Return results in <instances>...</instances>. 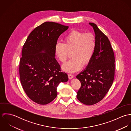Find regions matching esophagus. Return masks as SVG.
Instances as JSON below:
<instances>
[{"mask_svg": "<svg viewBox=\"0 0 131 131\" xmlns=\"http://www.w3.org/2000/svg\"><path fill=\"white\" fill-rule=\"evenodd\" d=\"M68 77H69V79H72L74 78V75L72 74H68Z\"/></svg>", "mask_w": 131, "mask_h": 131, "instance_id": "esophagus-1", "label": "esophagus"}]
</instances>
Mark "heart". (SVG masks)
<instances>
[{
  "label": "heart",
  "mask_w": 131,
  "mask_h": 131,
  "mask_svg": "<svg viewBox=\"0 0 131 131\" xmlns=\"http://www.w3.org/2000/svg\"><path fill=\"white\" fill-rule=\"evenodd\" d=\"M96 46V38L93 34L73 31L63 39V43H57L55 53L61 62H65L72 52V59L64 64L62 70L74 73L82 69L83 64L89 63L93 56Z\"/></svg>",
  "instance_id": "b5f03b06"
}]
</instances>
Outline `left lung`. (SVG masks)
<instances>
[{"label": "left lung", "instance_id": "obj_1", "mask_svg": "<svg viewBox=\"0 0 131 131\" xmlns=\"http://www.w3.org/2000/svg\"><path fill=\"white\" fill-rule=\"evenodd\" d=\"M95 35L96 46L93 56L86 69L76 78L81 87L77 97L82 103L91 105L101 101L112 86L114 77V55L108 38L89 23Z\"/></svg>", "mask_w": 131, "mask_h": 131}]
</instances>
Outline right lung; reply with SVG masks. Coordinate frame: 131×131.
<instances>
[{"instance_id":"obj_1","label":"right lung","mask_w":131,"mask_h":131,"mask_svg":"<svg viewBox=\"0 0 131 131\" xmlns=\"http://www.w3.org/2000/svg\"><path fill=\"white\" fill-rule=\"evenodd\" d=\"M68 28L57 23L45 22L31 32L23 46L19 67L20 82L29 98L39 104L53 101L58 85L69 80L55 58L57 39Z\"/></svg>"}]
</instances>
